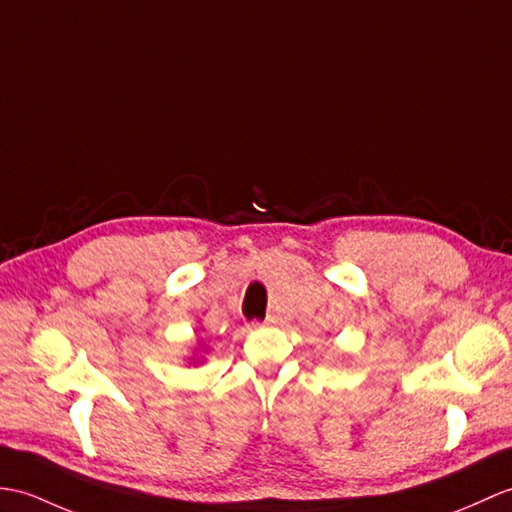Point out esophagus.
Instances as JSON below:
<instances>
[{"instance_id": "1", "label": "esophagus", "mask_w": 512, "mask_h": 512, "mask_svg": "<svg viewBox=\"0 0 512 512\" xmlns=\"http://www.w3.org/2000/svg\"><path fill=\"white\" fill-rule=\"evenodd\" d=\"M279 323V318L277 316H268L266 320H264V325H268V327H272V325H277Z\"/></svg>"}]
</instances>
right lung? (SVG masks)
<instances>
[{
  "label": "right lung",
  "instance_id": "1",
  "mask_svg": "<svg viewBox=\"0 0 512 512\" xmlns=\"http://www.w3.org/2000/svg\"><path fill=\"white\" fill-rule=\"evenodd\" d=\"M205 355H207V347L200 340H196V344L192 347V355L187 358L189 366H198V364L205 362Z\"/></svg>",
  "mask_w": 512,
  "mask_h": 512
}]
</instances>
